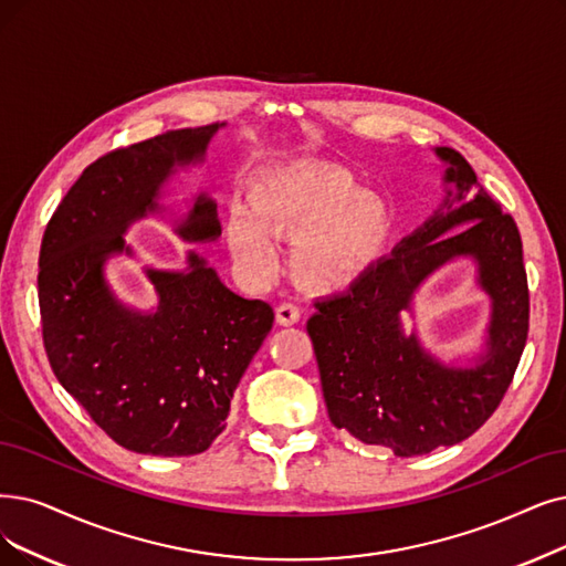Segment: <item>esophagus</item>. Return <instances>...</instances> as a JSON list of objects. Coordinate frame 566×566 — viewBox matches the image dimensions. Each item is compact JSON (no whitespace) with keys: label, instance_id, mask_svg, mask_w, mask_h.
Returning a JSON list of instances; mask_svg holds the SVG:
<instances>
[{"label":"esophagus","instance_id":"1","mask_svg":"<svg viewBox=\"0 0 566 566\" xmlns=\"http://www.w3.org/2000/svg\"><path fill=\"white\" fill-rule=\"evenodd\" d=\"M276 323L283 325V327H290L300 323V306L290 304V302H283L276 306Z\"/></svg>","mask_w":566,"mask_h":566}]
</instances>
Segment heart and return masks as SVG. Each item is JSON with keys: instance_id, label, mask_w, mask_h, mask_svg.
Segmentation results:
<instances>
[{"instance_id": "b5f03b06", "label": "heart", "mask_w": 566, "mask_h": 566, "mask_svg": "<svg viewBox=\"0 0 566 566\" xmlns=\"http://www.w3.org/2000/svg\"><path fill=\"white\" fill-rule=\"evenodd\" d=\"M248 201H232L224 234L237 264L255 281L279 271V239L292 241L295 276L321 290L359 279L388 241L382 201L332 165L292 160L271 167L253 180Z\"/></svg>"}]
</instances>
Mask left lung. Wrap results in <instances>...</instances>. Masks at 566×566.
Instances as JSON below:
<instances>
[{
  "instance_id": "8db88e82",
  "label": "left lung",
  "mask_w": 566,
  "mask_h": 566,
  "mask_svg": "<svg viewBox=\"0 0 566 566\" xmlns=\"http://www.w3.org/2000/svg\"><path fill=\"white\" fill-rule=\"evenodd\" d=\"M448 186L441 209L374 262L346 292L315 302L306 323L334 427L397 458L471 437L504 399L530 329V290L517 224L453 148H437ZM473 256L493 302L486 353L448 368L406 335L400 313L443 263Z\"/></svg>"
}]
</instances>
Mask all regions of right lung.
Returning a JSON list of instances; mask_svg holds the SVG:
<instances>
[{
	"label": "right lung",
	"instance_id": "1",
	"mask_svg": "<svg viewBox=\"0 0 566 566\" xmlns=\"http://www.w3.org/2000/svg\"><path fill=\"white\" fill-rule=\"evenodd\" d=\"M222 125L102 155L64 195L41 241L39 308L53 374L113 441L142 455L205 453L274 325V308L239 297L195 251L184 271L146 266L157 295L150 313L123 304L104 274L111 255H132L129 224L160 211L165 180L205 160ZM176 234L216 241V201L201 192Z\"/></svg>",
	"mask_w": 566,
	"mask_h": 566
}]
</instances>
